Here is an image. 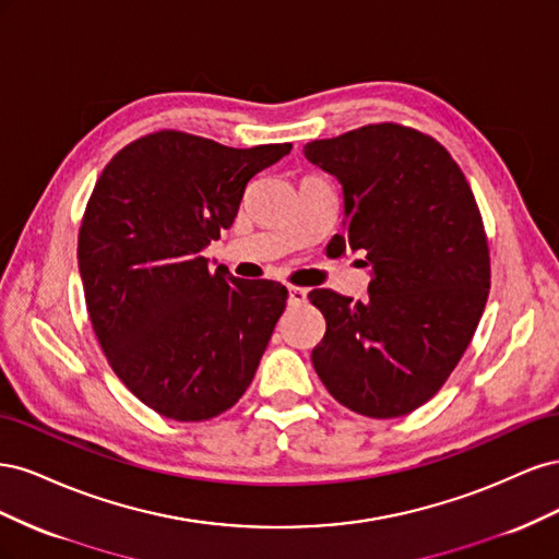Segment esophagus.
<instances>
[{
  "mask_svg": "<svg viewBox=\"0 0 559 559\" xmlns=\"http://www.w3.org/2000/svg\"><path fill=\"white\" fill-rule=\"evenodd\" d=\"M302 302H308V289L289 286V306H302Z\"/></svg>",
  "mask_w": 559,
  "mask_h": 559,
  "instance_id": "obj_1",
  "label": "esophagus"
}]
</instances>
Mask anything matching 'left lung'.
<instances>
[{
  "label": "left lung",
  "instance_id": "8db88e82",
  "mask_svg": "<svg viewBox=\"0 0 559 559\" xmlns=\"http://www.w3.org/2000/svg\"><path fill=\"white\" fill-rule=\"evenodd\" d=\"M343 186L345 251H364L368 298L308 294L326 319L312 366L335 401L366 417L427 403L468 347L489 294V249L471 186L448 151L380 123L302 148Z\"/></svg>",
  "mask_w": 559,
  "mask_h": 559
}]
</instances>
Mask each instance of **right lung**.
I'll return each instance as SVG.
<instances>
[{
	"label": "right lung",
	"instance_id": "add662e5",
	"mask_svg": "<svg viewBox=\"0 0 559 559\" xmlns=\"http://www.w3.org/2000/svg\"><path fill=\"white\" fill-rule=\"evenodd\" d=\"M292 144L230 148L160 130L99 175L79 230V273L114 373L148 408L202 421L233 408L286 308V286L210 270L247 181Z\"/></svg>",
	"mask_w": 559,
	"mask_h": 559
}]
</instances>
